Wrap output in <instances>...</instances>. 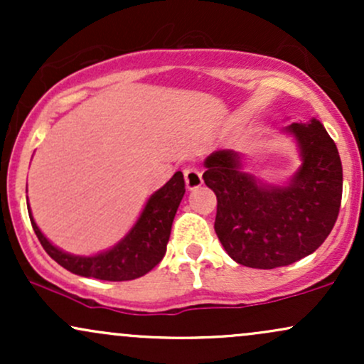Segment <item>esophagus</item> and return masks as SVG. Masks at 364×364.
I'll list each match as a JSON object with an SVG mask.
<instances>
[{
  "mask_svg": "<svg viewBox=\"0 0 364 364\" xmlns=\"http://www.w3.org/2000/svg\"><path fill=\"white\" fill-rule=\"evenodd\" d=\"M185 174V181H186V188L188 190H195L202 185V173H200L196 168H186L183 171Z\"/></svg>",
  "mask_w": 364,
  "mask_h": 364,
  "instance_id": "1",
  "label": "esophagus"
}]
</instances>
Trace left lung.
<instances>
[{"instance_id":"1","label":"left lung","mask_w":364,"mask_h":364,"mask_svg":"<svg viewBox=\"0 0 364 364\" xmlns=\"http://www.w3.org/2000/svg\"><path fill=\"white\" fill-rule=\"evenodd\" d=\"M303 166L287 186H265L241 171L235 150L207 157L205 185L217 196L215 232L232 260L252 269L291 265L327 240L339 215L342 164L320 121L292 123Z\"/></svg>"}]
</instances>
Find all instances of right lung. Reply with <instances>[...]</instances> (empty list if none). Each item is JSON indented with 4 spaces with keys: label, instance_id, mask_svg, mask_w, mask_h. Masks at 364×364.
<instances>
[{
    "label": "right lung",
    "instance_id": "1",
    "mask_svg": "<svg viewBox=\"0 0 364 364\" xmlns=\"http://www.w3.org/2000/svg\"><path fill=\"white\" fill-rule=\"evenodd\" d=\"M183 195H185V178L181 171H178L161 190L150 196L139 220L124 236V240H121L109 252L99 253L95 257H75L61 252L46 240L32 219L31 212L28 217L46 253L54 262L60 263L63 269L101 281H133L150 272L164 257L171 225Z\"/></svg>",
    "mask_w": 364,
    "mask_h": 364
}]
</instances>
